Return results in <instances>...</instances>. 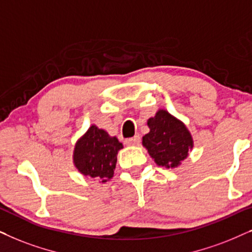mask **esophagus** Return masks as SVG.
Instances as JSON below:
<instances>
[{
	"instance_id": "1",
	"label": "esophagus",
	"mask_w": 252,
	"mask_h": 252,
	"mask_svg": "<svg viewBox=\"0 0 252 252\" xmlns=\"http://www.w3.org/2000/svg\"><path fill=\"white\" fill-rule=\"evenodd\" d=\"M124 143H126L128 146H136V145H139V143H140V137H139V136H133V137H131V138L126 139V142H124Z\"/></svg>"
}]
</instances>
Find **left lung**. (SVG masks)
Masks as SVG:
<instances>
[{"mask_svg":"<svg viewBox=\"0 0 252 252\" xmlns=\"http://www.w3.org/2000/svg\"><path fill=\"white\" fill-rule=\"evenodd\" d=\"M147 126L150 132L143 137V145L157 165L166 168L179 166L193 146L187 126L166 110H159Z\"/></svg>","mask_w":252,"mask_h":252,"instance_id":"left-lung-1","label":"left lung"}]
</instances>
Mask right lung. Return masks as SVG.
<instances>
[{"label":"right lung","mask_w":252,"mask_h":252,"mask_svg":"<svg viewBox=\"0 0 252 252\" xmlns=\"http://www.w3.org/2000/svg\"><path fill=\"white\" fill-rule=\"evenodd\" d=\"M123 149L116 137H110L98 126H90L85 135L76 143L73 162L84 175L107 182L114 175L117 152Z\"/></svg>","instance_id":"right-lung-1"}]
</instances>
